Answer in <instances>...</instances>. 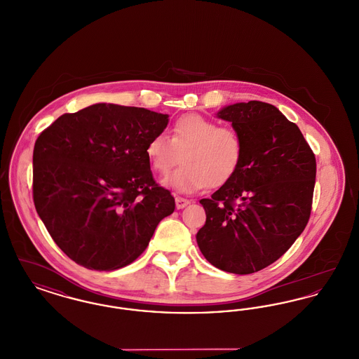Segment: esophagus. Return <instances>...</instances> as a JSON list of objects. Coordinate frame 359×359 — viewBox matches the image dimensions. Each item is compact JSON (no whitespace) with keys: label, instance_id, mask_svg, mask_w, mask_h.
Instances as JSON below:
<instances>
[{"label":"esophagus","instance_id":"obj_1","mask_svg":"<svg viewBox=\"0 0 359 359\" xmlns=\"http://www.w3.org/2000/svg\"><path fill=\"white\" fill-rule=\"evenodd\" d=\"M175 202H176V208H184L186 205H189V201L188 199H184V198H182V196H177L176 199H175Z\"/></svg>","mask_w":359,"mask_h":359}]
</instances>
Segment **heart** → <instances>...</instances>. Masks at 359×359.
Returning a JSON list of instances; mask_svg holds the SVG:
<instances>
[{
    "label": "heart",
    "instance_id": "1",
    "mask_svg": "<svg viewBox=\"0 0 359 359\" xmlns=\"http://www.w3.org/2000/svg\"><path fill=\"white\" fill-rule=\"evenodd\" d=\"M154 172L167 176L183 161L167 184L179 192L221 187L238 171L243 157V140L231 126L189 113L172 123L171 138L152 137L145 148Z\"/></svg>",
    "mask_w": 359,
    "mask_h": 359
}]
</instances>
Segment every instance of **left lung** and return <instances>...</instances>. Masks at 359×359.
<instances>
[{"label":"left lung","mask_w":359,"mask_h":359,"mask_svg":"<svg viewBox=\"0 0 359 359\" xmlns=\"http://www.w3.org/2000/svg\"><path fill=\"white\" fill-rule=\"evenodd\" d=\"M243 140L238 171L201 199L205 226L196 242L215 268L258 272L283 256L307 226L316 160L296 123L273 104L236 103L218 113Z\"/></svg>","instance_id":"left-lung-1"}]
</instances>
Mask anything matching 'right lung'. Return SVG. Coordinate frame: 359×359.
<instances>
[{"label":"right lung","mask_w":359,"mask_h":359,"mask_svg":"<svg viewBox=\"0 0 359 359\" xmlns=\"http://www.w3.org/2000/svg\"><path fill=\"white\" fill-rule=\"evenodd\" d=\"M168 116L97 103L66 113L34 142V203L62 252L91 271H114L147 249L175 198L145 154Z\"/></svg>","instance_id":"1"}]
</instances>
